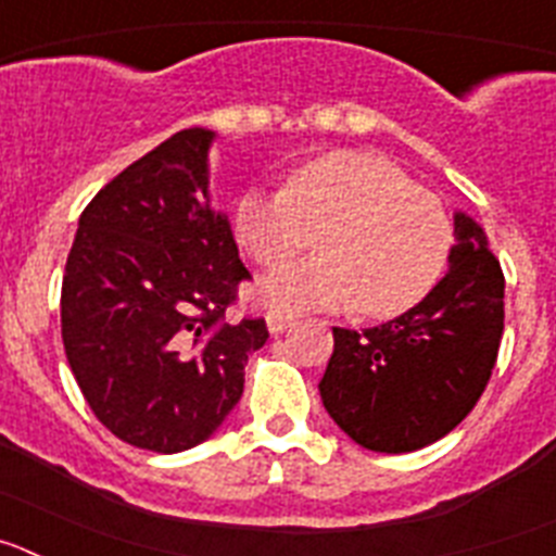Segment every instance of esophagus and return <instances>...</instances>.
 <instances>
[{"mask_svg": "<svg viewBox=\"0 0 556 556\" xmlns=\"http://www.w3.org/2000/svg\"><path fill=\"white\" fill-rule=\"evenodd\" d=\"M294 323V314L292 312H281V308H273L267 312V328L269 333H281L283 328H289Z\"/></svg>", "mask_w": 556, "mask_h": 556, "instance_id": "34e87169", "label": "esophagus"}]
</instances>
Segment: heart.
Listing matches in <instances>:
<instances>
[{
	"label": "heart",
	"mask_w": 556,
	"mask_h": 556,
	"mask_svg": "<svg viewBox=\"0 0 556 556\" xmlns=\"http://www.w3.org/2000/svg\"><path fill=\"white\" fill-rule=\"evenodd\" d=\"M236 239L262 267L289 262L312 242L320 255L275 269L258 294L281 308H351L395 317L424 301L454 242L431 191L370 152H328L289 172L283 191H244Z\"/></svg>",
	"instance_id": "heart-1"
}]
</instances>
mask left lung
I'll return each mask as SVG.
<instances>
[{"label": "left lung", "instance_id": "8db88e82", "mask_svg": "<svg viewBox=\"0 0 556 556\" xmlns=\"http://www.w3.org/2000/svg\"><path fill=\"white\" fill-rule=\"evenodd\" d=\"M454 233L448 273L417 306L365 331L333 328L323 406L362 448L409 454L437 443L493 376L504 273L468 214H456Z\"/></svg>", "mask_w": 556, "mask_h": 556}]
</instances>
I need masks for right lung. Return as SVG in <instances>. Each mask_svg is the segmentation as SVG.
<instances>
[{
    "label": "right lung",
    "mask_w": 556,
    "mask_h": 556,
    "mask_svg": "<svg viewBox=\"0 0 556 556\" xmlns=\"http://www.w3.org/2000/svg\"><path fill=\"white\" fill-rule=\"evenodd\" d=\"M214 132L189 127L119 172L86 205L68 250L61 333L68 367L111 434L178 454L239 404L262 317L225 320L250 281L208 203Z\"/></svg>",
    "instance_id": "obj_1"
}]
</instances>
